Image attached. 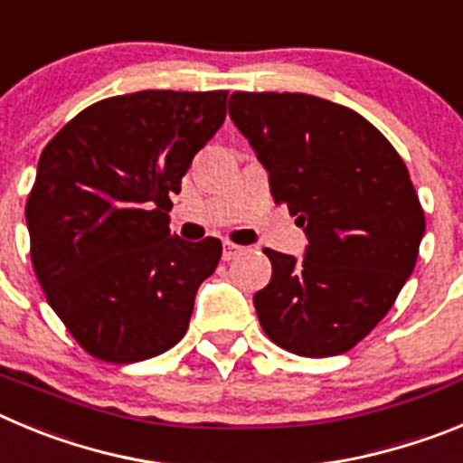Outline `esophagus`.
Returning <instances> with one entry per match:
<instances>
[{
  "label": "esophagus",
  "instance_id": "esophagus-1",
  "mask_svg": "<svg viewBox=\"0 0 463 463\" xmlns=\"http://www.w3.org/2000/svg\"><path fill=\"white\" fill-rule=\"evenodd\" d=\"M245 248L243 245H236V243H229V241H224L222 245V260L229 261L234 260V257H239V254H243Z\"/></svg>",
  "mask_w": 463,
  "mask_h": 463
}]
</instances>
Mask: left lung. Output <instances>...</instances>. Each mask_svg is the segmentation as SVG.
<instances>
[{
	"mask_svg": "<svg viewBox=\"0 0 463 463\" xmlns=\"http://www.w3.org/2000/svg\"><path fill=\"white\" fill-rule=\"evenodd\" d=\"M229 117L309 241L303 260L264 250L273 278L254 294L261 328L305 358L346 354L415 269L425 211L409 169L367 118L309 93L236 91Z\"/></svg>",
	"mask_w": 463,
	"mask_h": 463,
	"instance_id": "8db88e82",
	"label": "left lung"
}]
</instances>
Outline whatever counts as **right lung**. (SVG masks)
<instances>
[{"label":"right lung","instance_id":"obj_1","mask_svg":"<svg viewBox=\"0 0 463 463\" xmlns=\"http://www.w3.org/2000/svg\"><path fill=\"white\" fill-rule=\"evenodd\" d=\"M229 91H137L89 105L43 148L27 199L32 264L87 354L139 363L185 335L218 239L169 234L172 199L227 117Z\"/></svg>","mask_w":463,"mask_h":463}]
</instances>
